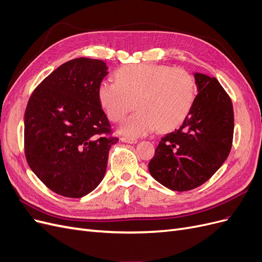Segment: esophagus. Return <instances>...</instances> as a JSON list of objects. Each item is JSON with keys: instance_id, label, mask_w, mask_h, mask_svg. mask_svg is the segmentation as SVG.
Returning <instances> with one entry per match:
<instances>
[{"instance_id": "1", "label": "esophagus", "mask_w": 262, "mask_h": 262, "mask_svg": "<svg viewBox=\"0 0 262 262\" xmlns=\"http://www.w3.org/2000/svg\"><path fill=\"white\" fill-rule=\"evenodd\" d=\"M120 140L122 142H124V143H130V144H136L138 140L137 139H132V138H125V137H122L120 138Z\"/></svg>"}]
</instances>
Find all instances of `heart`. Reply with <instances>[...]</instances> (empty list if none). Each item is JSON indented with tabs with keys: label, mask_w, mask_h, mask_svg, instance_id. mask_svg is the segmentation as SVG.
I'll list each match as a JSON object with an SVG mask.
<instances>
[{
	"label": "heart",
	"mask_w": 262,
	"mask_h": 262,
	"mask_svg": "<svg viewBox=\"0 0 262 262\" xmlns=\"http://www.w3.org/2000/svg\"><path fill=\"white\" fill-rule=\"evenodd\" d=\"M195 96V80L188 71L155 63L123 66L117 70L116 81H102L98 87L100 105L112 121H121L133 105L137 108L120 126L128 137L176 128L189 115Z\"/></svg>",
	"instance_id": "heart-1"
}]
</instances>
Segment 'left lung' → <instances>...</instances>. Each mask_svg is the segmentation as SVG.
Instances as JSON below:
<instances>
[{
	"instance_id": "1",
	"label": "left lung",
	"mask_w": 262,
	"mask_h": 262,
	"mask_svg": "<svg viewBox=\"0 0 262 262\" xmlns=\"http://www.w3.org/2000/svg\"><path fill=\"white\" fill-rule=\"evenodd\" d=\"M198 95L179 129L166 134L148 163L150 176L173 191L208 181L231 152L233 104L215 77L194 73Z\"/></svg>"
}]
</instances>
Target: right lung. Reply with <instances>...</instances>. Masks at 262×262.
Listing matches in <instances>:
<instances>
[{
  "label": "right lung",
  "mask_w": 262,
  "mask_h": 262,
  "mask_svg": "<svg viewBox=\"0 0 262 262\" xmlns=\"http://www.w3.org/2000/svg\"><path fill=\"white\" fill-rule=\"evenodd\" d=\"M104 61L63 63L31 94L25 112V156L53 192L82 198L105 176L109 149L118 142L101 108L98 87Z\"/></svg>",
  "instance_id": "1"
}]
</instances>
